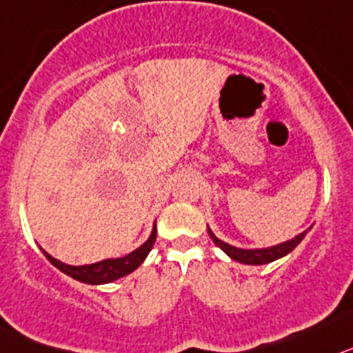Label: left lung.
<instances>
[{
    "mask_svg": "<svg viewBox=\"0 0 353 353\" xmlns=\"http://www.w3.org/2000/svg\"><path fill=\"white\" fill-rule=\"evenodd\" d=\"M312 229V225L309 229H305L304 232H300L296 234L295 238H291V240L283 241V243L272 245V247H266V249H240V247H234V245H229L225 241H222L219 236H214V232L211 231V228L208 225V232H210L211 240L214 241L216 247L223 250V252L228 254L231 259L238 263H243V265H252V266H259V265H268L272 261H277L281 257L288 256L290 252L296 249L300 245V241L304 240L305 234Z\"/></svg>",
    "mask_w": 353,
    "mask_h": 353,
    "instance_id": "8db88e82",
    "label": "left lung"
}]
</instances>
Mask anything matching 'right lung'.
Here are the masks:
<instances>
[{"label":"right lung","instance_id":"add662e5","mask_svg":"<svg viewBox=\"0 0 353 353\" xmlns=\"http://www.w3.org/2000/svg\"><path fill=\"white\" fill-rule=\"evenodd\" d=\"M156 241V222L152 223V231L149 234L145 241L140 245L139 249H134L133 252L125 254L122 257H108V259H103V261L92 263V265H67L62 263L60 259L53 257L49 252H46L44 249L42 254L48 257V261L53 266H57L60 272H63L69 277L76 279L79 283L92 284V286H99V284H110L117 279L125 277L130 275L131 272L139 268L143 261H145L147 254L151 252L152 245Z\"/></svg>","mask_w":353,"mask_h":353}]
</instances>
